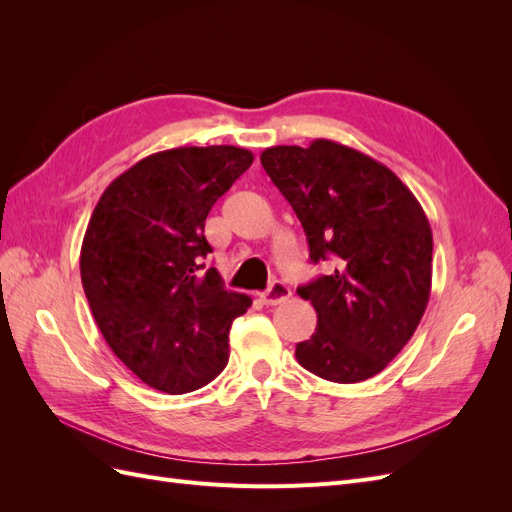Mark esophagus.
Returning a JSON list of instances; mask_svg holds the SVG:
<instances>
[{
  "label": "esophagus",
  "instance_id": "obj_1",
  "mask_svg": "<svg viewBox=\"0 0 512 512\" xmlns=\"http://www.w3.org/2000/svg\"><path fill=\"white\" fill-rule=\"evenodd\" d=\"M290 294L292 292H290V288L284 282L275 280L265 292H260V301L265 303V305H280V303L290 299Z\"/></svg>",
  "mask_w": 512,
  "mask_h": 512
}]
</instances>
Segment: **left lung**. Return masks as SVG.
Here are the masks:
<instances>
[{"label":"left lung","instance_id":"1","mask_svg":"<svg viewBox=\"0 0 512 512\" xmlns=\"http://www.w3.org/2000/svg\"><path fill=\"white\" fill-rule=\"evenodd\" d=\"M260 162L297 213L309 260L333 262L331 275L297 288L318 314L297 361L339 384L380 374L429 303L433 237L423 207L393 170L327 138L265 149Z\"/></svg>","mask_w":512,"mask_h":512}]
</instances>
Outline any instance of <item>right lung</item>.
Masks as SVG:
<instances>
[{"label": "right lung", "mask_w": 512, "mask_h": 512, "mask_svg": "<svg viewBox=\"0 0 512 512\" xmlns=\"http://www.w3.org/2000/svg\"><path fill=\"white\" fill-rule=\"evenodd\" d=\"M230 145L177 147L119 175L91 213L81 280L98 329L119 361L153 389L181 395L228 363V331L252 299L224 288L205 220L252 166Z\"/></svg>", "instance_id": "add662e5"}]
</instances>
